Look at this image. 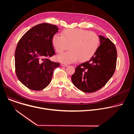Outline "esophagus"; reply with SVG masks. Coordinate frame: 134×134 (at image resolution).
Segmentation results:
<instances>
[{
  "label": "esophagus",
  "instance_id": "1",
  "mask_svg": "<svg viewBox=\"0 0 134 134\" xmlns=\"http://www.w3.org/2000/svg\"><path fill=\"white\" fill-rule=\"evenodd\" d=\"M60 65H61L62 66H63V67H67V65L64 64H63V63H62Z\"/></svg>",
  "mask_w": 134,
  "mask_h": 134
}]
</instances>
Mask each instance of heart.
<instances>
[{"instance_id": "obj_1", "label": "heart", "mask_w": 134, "mask_h": 134, "mask_svg": "<svg viewBox=\"0 0 134 134\" xmlns=\"http://www.w3.org/2000/svg\"><path fill=\"white\" fill-rule=\"evenodd\" d=\"M62 35L54 34L52 43L58 53H63L69 48V51L57 57V60L64 64H71L79 59L81 62L87 61L93 56L99 46V36L94 32L77 28L67 29L62 31Z\"/></svg>"}]
</instances>
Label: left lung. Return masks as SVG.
I'll return each instance as SVG.
<instances>
[{"label": "left lung", "instance_id": "left-lung-1", "mask_svg": "<svg viewBox=\"0 0 134 134\" xmlns=\"http://www.w3.org/2000/svg\"><path fill=\"white\" fill-rule=\"evenodd\" d=\"M100 45L90 59L79 65L71 76L72 84L85 93H92L104 86L113 76L117 63V52L108 39L99 35Z\"/></svg>", "mask_w": 134, "mask_h": 134}]
</instances>
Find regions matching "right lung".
<instances>
[{"label": "right lung", "mask_w": 134, "mask_h": 134, "mask_svg": "<svg viewBox=\"0 0 134 134\" xmlns=\"http://www.w3.org/2000/svg\"><path fill=\"white\" fill-rule=\"evenodd\" d=\"M58 30L54 25L38 24L27 31L18 42L15 52L16 74L30 90L46 88L51 82L53 70L60 66L48 59L55 54L52 39Z\"/></svg>", "instance_id": "add662e5"}]
</instances>
